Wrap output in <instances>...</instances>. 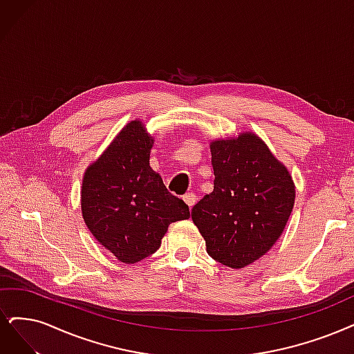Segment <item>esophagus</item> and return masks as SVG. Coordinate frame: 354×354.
Here are the masks:
<instances>
[{
	"instance_id": "obj_1",
	"label": "esophagus",
	"mask_w": 354,
	"mask_h": 354,
	"mask_svg": "<svg viewBox=\"0 0 354 354\" xmlns=\"http://www.w3.org/2000/svg\"><path fill=\"white\" fill-rule=\"evenodd\" d=\"M184 201L187 203V205L189 207V208H192V205L197 203V198H195V195L192 194V192H189V194H185L184 195Z\"/></svg>"
}]
</instances>
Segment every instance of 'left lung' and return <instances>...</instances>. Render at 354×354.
Wrapping results in <instances>:
<instances>
[{"mask_svg":"<svg viewBox=\"0 0 354 354\" xmlns=\"http://www.w3.org/2000/svg\"><path fill=\"white\" fill-rule=\"evenodd\" d=\"M214 189L191 217L207 252L230 268L266 255L283 233L295 205V184L283 163L252 133L210 144Z\"/></svg>","mask_w":354,"mask_h":354,"instance_id":"obj_1","label":"left lung"}]
</instances>
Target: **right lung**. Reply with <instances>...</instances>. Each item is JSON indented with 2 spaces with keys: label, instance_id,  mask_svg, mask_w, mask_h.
<instances>
[{
  "label": "right lung",
  "instance_id": "right-lung-1",
  "mask_svg": "<svg viewBox=\"0 0 354 354\" xmlns=\"http://www.w3.org/2000/svg\"><path fill=\"white\" fill-rule=\"evenodd\" d=\"M153 142L141 121H131L83 178L84 223L124 264L154 254L169 225L189 217L188 205L150 167Z\"/></svg>",
  "mask_w": 354,
  "mask_h": 354
}]
</instances>
